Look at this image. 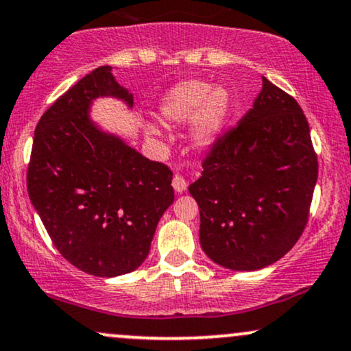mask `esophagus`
<instances>
[{"mask_svg": "<svg viewBox=\"0 0 351 351\" xmlns=\"http://www.w3.org/2000/svg\"><path fill=\"white\" fill-rule=\"evenodd\" d=\"M171 184H173V189H175L176 193L186 191V188H188V181L184 180L181 175H175V178H173Z\"/></svg>", "mask_w": 351, "mask_h": 351, "instance_id": "obj_1", "label": "esophagus"}]
</instances>
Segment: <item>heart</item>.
Segmentation results:
<instances>
[{
	"instance_id": "heart-1",
	"label": "heart",
	"mask_w": 351,
	"mask_h": 351,
	"mask_svg": "<svg viewBox=\"0 0 351 351\" xmlns=\"http://www.w3.org/2000/svg\"><path fill=\"white\" fill-rule=\"evenodd\" d=\"M231 99L223 87L213 88L204 80H184L165 94L160 106L162 119L168 123H184L196 115L191 128L195 147L206 148L215 143L221 128L226 123ZM147 134L158 135V128L148 125Z\"/></svg>"
}]
</instances>
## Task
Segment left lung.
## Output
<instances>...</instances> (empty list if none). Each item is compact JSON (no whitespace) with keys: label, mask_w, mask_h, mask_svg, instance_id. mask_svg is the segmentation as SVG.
Masks as SVG:
<instances>
[{"label":"left lung","mask_w":351,"mask_h":351,"mask_svg":"<svg viewBox=\"0 0 351 351\" xmlns=\"http://www.w3.org/2000/svg\"><path fill=\"white\" fill-rule=\"evenodd\" d=\"M318 162L297 100L263 77L236 127L217 135L189 193L199 206L209 259L257 271L285 256L308 221Z\"/></svg>","instance_id":"left-lung-1"}]
</instances>
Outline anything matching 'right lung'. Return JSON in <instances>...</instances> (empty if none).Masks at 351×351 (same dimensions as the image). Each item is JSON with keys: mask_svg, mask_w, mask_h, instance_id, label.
<instances>
[{"mask_svg": "<svg viewBox=\"0 0 351 351\" xmlns=\"http://www.w3.org/2000/svg\"><path fill=\"white\" fill-rule=\"evenodd\" d=\"M102 66L39 119L27 165V193L52 244L97 277L135 271L147 259L160 217L175 199L173 173L88 119L92 100L134 97Z\"/></svg>", "mask_w": 351, "mask_h": 351, "instance_id": "add662e5", "label": "right lung"}]
</instances>
